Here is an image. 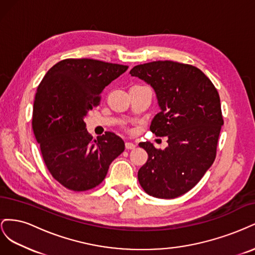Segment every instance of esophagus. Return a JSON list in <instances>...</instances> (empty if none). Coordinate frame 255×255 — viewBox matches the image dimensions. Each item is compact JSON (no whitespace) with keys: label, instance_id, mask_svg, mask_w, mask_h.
<instances>
[{"label":"esophagus","instance_id":"34e87169","mask_svg":"<svg viewBox=\"0 0 255 255\" xmlns=\"http://www.w3.org/2000/svg\"><path fill=\"white\" fill-rule=\"evenodd\" d=\"M135 148H136V144H135V143L130 142V141H127V142H126V149H128V150H133V149H135Z\"/></svg>","mask_w":255,"mask_h":255}]
</instances>
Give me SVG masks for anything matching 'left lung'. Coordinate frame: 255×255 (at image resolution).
<instances>
[{
  "label": "left lung",
  "mask_w": 255,
  "mask_h": 255,
  "mask_svg": "<svg viewBox=\"0 0 255 255\" xmlns=\"http://www.w3.org/2000/svg\"><path fill=\"white\" fill-rule=\"evenodd\" d=\"M129 74L154 89L160 112L150 129L168 138L164 150L149 141L139 143L149 157L138 171V181L152 197H180L197 185L215 160L223 126L218 91L200 69L171 60L138 65Z\"/></svg>",
  "instance_id": "1"
}]
</instances>
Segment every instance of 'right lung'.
I'll list each match as a JSON object with an SVG mask.
<instances>
[{
    "label": "right lung",
    "mask_w": 255,
    "mask_h": 255,
    "mask_svg": "<svg viewBox=\"0 0 255 255\" xmlns=\"http://www.w3.org/2000/svg\"><path fill=\"white\" fill-rule=\"evenodd\" d=\"M128 66L89 58L60 60L45 73L34 101L33 130L52 176L68 189L94 188L125 151L119 136L92 139L84 119Z\"/></svg>",
    "instance_id": "right-lung-1"
}]
</instances>
